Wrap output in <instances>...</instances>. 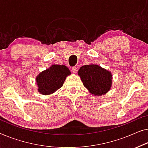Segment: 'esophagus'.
<instances>
[{
  "instance_id": "obj_1",
  "label": "esophagus",
  "mask_w": 148,
  "mask_h": 148,
  "mask_svg": "<svg viewBox=\"0 0 148 148\" xmlns=\"http://www.w3.org/2000/svg\"><path fill=\"white\" fill-rule=\"evenodd\" d=\"M72 71L74 74L77 73V71H78V70H77V68L76 67H72Z\"/></svg>"
}]
</instances>
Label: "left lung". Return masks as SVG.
<instances>
[{
    "mask_svg": "<svg viewBox=\"0 0 148 148\" xmlns=\"http://www.w3.org/2000/svg\"><path fill=\"white\" fill-rule=\"evenodd\" d=\"M83 84L90 94L96 97L104 95L111 90L112 74L97 64L82 66L78 72Z\"/></svg>",
    "mask_w": 148,
    "mask_h": 148,
    "instance_id": "1",
    "label": "left lung"
}]
</instances>
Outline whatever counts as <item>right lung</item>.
Masks as SVG:
<instances>
[{
	"label": "right lung",
	"instance_id": "add662e5",
	"mask_svg": "<svg viewBox=\"0 0 148 148\" xmlns=\"http://www.w3.org/2000/svg\"><path fill=\"white\" fill-rule=\"evenodd\" d=\"M71 74L70 70L64 65L53 64L37 75V90L43 95L53 94L63 86L66 77Z\"/></svg>",
	"mask_w": 148,
	"mask_h": 148
}]
</instances>
